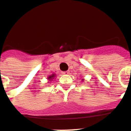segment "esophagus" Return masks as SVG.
I'll return each mask as SVG.
<instances>
[{
    "mask_svg": "<svg viewBox=\"0 0 131 131\" xmlns=\"http://www.w3.org/2000/svg\"><path fill=\"white\" fill-rule=\"evenodd\" d=\"M62 73L64 75H68L69 73V71H63V72Z\"/></svg>",
    "mask_w": 131,
    "mask_h": 131,
    "instance_id": "1",
    "label": "esophagus"
}]
</instances>
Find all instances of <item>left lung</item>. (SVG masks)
I'll return each instance as SVG.
<instances>
[{"label": "left lung", "instance_id": "8db88e82", "mask_svg": "<svg viewBox=\"0 0 131 131\" xmlns=\"http://www.w3.org/2000/svg\"><path fill=\"white\" fill-rule=\"evenodd\" d=\"M82 81H84V79H82Z\"/></svg>", "mask_w": 131, "mask_h": 131}]
</instances>
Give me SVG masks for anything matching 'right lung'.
Here are the masks:
<instances>
[{
	"label": "right lung",
	"instance_id": "obj_1",
	"mask_svg": "<svg viewBox=\"0 0 131 131\" xmlns=\"http://www.w3.org/2000/svg\"><path fill=\"white\" fill-rule=\"evenodd\" d=\"M56 74H55V73H53L52 75H49V76L48 77L47 79H48V81L50 82V81H52L53 80H54V78H56Z\"/></svg>",
	"mask_w": 131,
	"mask_h": 131
}]
</instances>
